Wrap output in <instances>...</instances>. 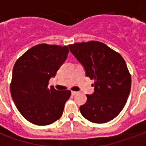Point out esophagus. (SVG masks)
Here are the masks:
<instances>
[{
  "instance_id": "34e87169",
  "label": "esophagus",
  "mask_w": 146,
  "mask_h": 146,
  "mask_svg": "<svg viewBox=\"0 0 146 146\" xmlns=\"http://www.w3.org/2000/svg\"><path fill=\"white\" fill-rule=\"evenodd\" d=\"M77 93H78V92H72V95H76V94H77Z\"/></svg>"
}]
</instances>
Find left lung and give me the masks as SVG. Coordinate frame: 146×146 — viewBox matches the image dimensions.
<instances>
[{
    "mask_svg": "<svg viewBox=\"0 0 146 146\" xmlns=\"http://www.w3.org/2000/svg\"><path fill=\"white\" fill-rule=\"evenodd\" d=\"M68 46L83 65L86 76L95 80V92L87 95V102L80 106L82 116L95 123L113 119L123 109L131 91V77L124 59L99 41Z\"/></svg>",
    "mask_w": 146,
    "mask_h": 146,
    "instance_id": "1",
    "label": "left lung"
}]
</instances>
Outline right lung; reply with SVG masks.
<instances>
[{
    "label": "right lung",
    "instance_id": "right-lung-1",
    "mask_svg": "<svg viewBox=\"0 0 146 146\" xmlns=\"http://www.w3.org/2000/svg\"><path fill=\"white\" fill-rule=\"evenodd\" d=\"M69 53L67 46L40 44L29 49L15 64L10 90L12 99L24 118L33 124H51L60 118L70 90L48 88Z\"/></svg>",
    "mask_w": 146,
    "mask_h": 146
}]
</instances>
